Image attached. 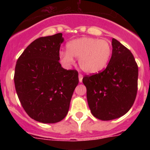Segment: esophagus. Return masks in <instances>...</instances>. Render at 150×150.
<instances>
[{"mask_svg":"<svg viewBox=\"0 0 150 150\" xmlns=\"http://www.w3.org/2000/svg\"><path fill=\"white\" fill-rule=\"evenodd\" d=\"M83 74H79V81L80 82V83H82V82H83Z\"/></svg>","mask_w":150,"mask_h":150,"instance_id":"obj_1","label":"esophagus"}]
</instances>
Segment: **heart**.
I'll list each match as a JSON object with an SVG mask.
<instances>
[{"instance_id": "heart-1", "label": "heart", "mask_w": 150, "mask_h": 150, "mask_svg": "<svg viewBox=\"0 0 150 150\" xmlns=\"http://www.w3.org/2000/svg\"><path fill=\"white\" fill-rule=\"evenodd\" d=\"M112 54L111 43L107 40L83 38L73 40L67 44V51L59 53L63 65L70 67L74 58L79 59V65L87 74H97L103 71L110 61Z\"/></svg>"}]
</instances>
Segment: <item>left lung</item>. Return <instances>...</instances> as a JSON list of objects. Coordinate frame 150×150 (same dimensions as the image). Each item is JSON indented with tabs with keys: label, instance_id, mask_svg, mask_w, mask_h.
<instances>
[{
	"label": "left lung",
	"instance_id": "8db88e82",
	"mask_svg": "<svg viewBox=\"0 0 150 150\" xmlns=\"http://www.w3.org/2000/svg\"><path fill=\"white\" fill-rule=\"evenodd\" d=\"M112 46V56L106 69L83 78L91 113L104 121L125 114L137 92L138 67L133 54L114 38Z\"/></svg>",
	"mask_w": 150,
	"mask_h": 150
}]
</instances>
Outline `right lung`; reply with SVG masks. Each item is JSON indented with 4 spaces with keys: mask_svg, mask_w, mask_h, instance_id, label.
<instances>
[{
    "mask_svg": "<svg viewBox=\"0 0 150 150\" xmlns=\"http://www.w3.org/2000/svg\"><path fill=\"white\" fill-rule=\"evenodd\" d=\"M62 33L30 43L16 64L14 83L22 107L31 119L55 123L65 117L79 83L78 71L64 69L59 50Z\"/></svg>",
    "mask_w": 150,
    "mask_h": 150,
    "instance_id": "obj_1",
    "label": "right lung"
}]
</instances>
